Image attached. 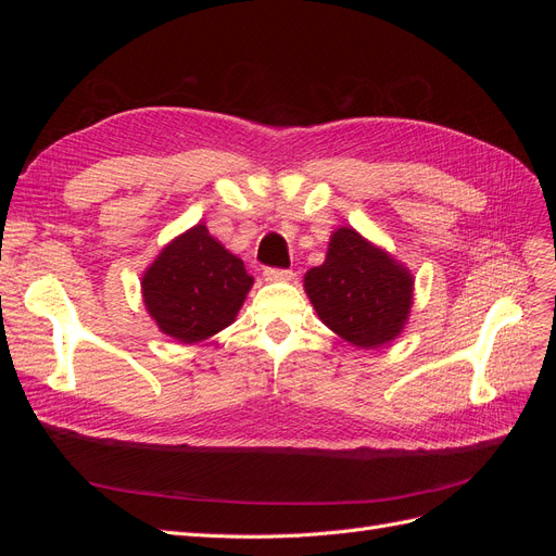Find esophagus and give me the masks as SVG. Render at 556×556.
<instances>
[{
	"label": "esophagus",
	"mask_w": 556,
	"mask_h": 556,
	"mask_svg": "<svg viewBox=\"0 0 556 556\" xmlns=\"http://www.w3.org/2000/svg\"><path fill=\"white\" fill-rule=\"evenodd\" d=\"M292 271L290 268H264V280L268 282H288L292 280Z\"/></svg>",
	"instance_id": "obj_1"
}]
</instances>
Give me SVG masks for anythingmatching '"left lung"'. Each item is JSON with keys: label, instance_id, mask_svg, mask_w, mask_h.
Returning <instances> with one entry per match:
<instances>
[{"label": "left lung", "instance_id": "8db88e82", "mask_svg": "<svg viewBox=\"0 0 556 556\" xmlns=\"http://www.w3.org/2000/svg\"><path fill=\"white\" fill-rule=\"evenodd\" d=\"M413 285L406 264L352 227L331 231L325 262L304 276L323 325L364 350L399 339L410 317Z\"/></svg>", "mask_w": 556, "mask_h": 556}]
</instances>
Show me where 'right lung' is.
I'll list each match as a JSON object with an SVG mask.
<instances>
[{
  "instance_id": "right-lung-1",
  "label": "right lung",
  "mask_w": 556,
  "mask_h": 556,
  "mask_svg": "<svg viewBox=\"0 0 556 556\" xmlns=\"http://www.w3.org/2000/svg\"><path fill=\"white\" fill-rule=\"evenodd\" d=\"M255 278L199 223L166 243L141 276L148 315L178 343L206 341L237 319Z\"/></svg>"
}]
</instances>
